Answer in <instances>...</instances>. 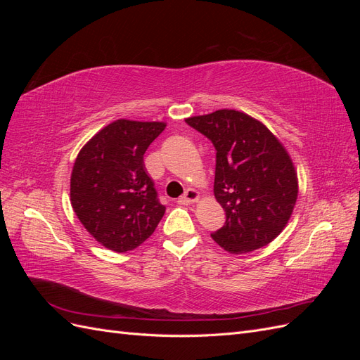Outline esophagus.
I'll use <instances>...</instances> for the list:
<instances>
[{
    "instance_id": "esophagus-1",
    "label": "esophagus",
    "mask_w": 360,
    "mask_h": 360,
    "mask_svg": "<svg viewBox=\"0 0 360 360\" xmlns=\"http://www.w3.org/2000/svg\"><path fill=\"white\" fill-rule=\"evenodd\" d=\"M200 198V193L195 191V189H186V192H184L181 197L179 198V202L180 204H192L195 201H198Z\"/></svg>"
}]
</instances>
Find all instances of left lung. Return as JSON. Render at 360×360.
Listing matches in <instances>:
<instances>
[{
	"label": "left lung",
	"mask_w": 360,
	"mask_h": 360,
	"mask_svg": "<svg viewBox=\"0 0 360 360\" xmlns=\"http://www.w3.org/2000/svg\"><path fill=\"white\" fill-rule=\"evenodd\" d=\"M216 148L214 197L226 221L212 234L230 254L269 245L284 230L297 200V172L279 139L258 120L219 110L186 118Z\"/></svg>",
	"instance_id": "left-lung-1"
}]
</instances>
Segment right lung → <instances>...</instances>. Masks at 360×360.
Instances as JSON below:
<instances>
[{
  "label": "right lung",
  "instance_id": "right-lung-1",
  "mask_svg": "<svg viewBox=\"0 0 360 360\" xmlns=\"http://www.w3.org/2000/svg\"><path fill=\"white\" fill-rule=\"evenodd\" d=\"M165 126L115 120L97 132L75 160L73 210L85 230L115 252L144 243L165 213L144 167L146 150Z\"/></svg>",
  "mask_w": 360,
  "mask_h": 360
}]
</instances>
